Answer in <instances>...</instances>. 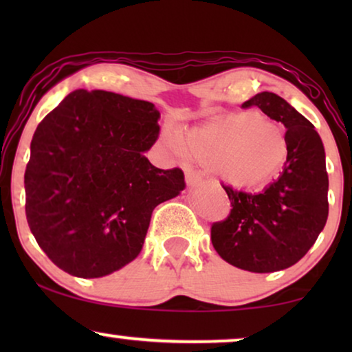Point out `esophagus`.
I'll list each match as a JSON object with an SVG mask.
<instances>
[{"label": "esophagus", "instance_id": "1", "mask_svg": "<svg viewBox=\"0 0 352 352\" xmlns=\"http://www.w3.org/2000/svg\"><path fill=\"white\" fill-rule=\"evenodd\" d=\"M201 181V176L199 175V173L194 171V170H186V184L187 187H192L195 186L197 182Z\"/></svg>", "mask_w": 352, "mask_h": 352}]
</instances>
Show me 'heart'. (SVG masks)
<instances>
[{
  "instance_id": "obj_1",
  "label": "heart",
  "mask_w": 352,
  "mask_h": 352,
  "mask_svg": "<svg viewBox=\"0 0 352 352\" xmlns=\"http://www.w3.org/2000/svg\"><path fill=\"white\" fill-rule=\"evenodd\" d=\"M163 142L175 153L211 168L235 189L266 186L288 158L285 131L259 112L218 115L181 136L166 131Z\"/></svg>"
}]
</instances>
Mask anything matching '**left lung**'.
Segmentation results:
<instances>
[{
    "instance_id": "left-lung-1",
    "label": "left lung",
    "mask_w": 352,
    "mask_h": 352,
    "mask_svg": "<svg viewBox=\"0 0 352 352\" xmlns=\"http://www.w3.org/2000/svg\"><path fill=\"white\" fill-rule=\"evenodd\" d=\"M253 105L287 128V163L259 194L223 186L232 210L211 226V243L224 261L263 274L293 266L316 243L329 216V175L324 144L309 120L267 91L242 107Z\"/></svg>"
}]
</instances>
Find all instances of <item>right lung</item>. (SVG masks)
Instances as JSON below:
<instances>
[{"mask_svg": "<svg viewBox=\"0 0 352 352\" xmlns=\"http://www.w3.org/2000/svg\"><path fill=\"white\" fill-rule=\"evenodd\" d=\"M160 112L147 100L76 89L33 134L25 214L47 258L70 276H109L141 253L152 211L184 190L179 168L160 170L144 152Z\"/></svg>", "mask_w": 352, "mask_h": 352, "instance_id": "right-lung-1", "label": "right lung"}]
</instances>
